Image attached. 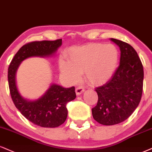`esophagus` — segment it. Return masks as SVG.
Returning a JSON list of instances; mask_svg holds the SVG:
<instances>
[{"label":"esophagus","instance_id":"obj_1","mask_svg":"<svg viewBox=\"0 0 152 152\" xmlns=\"http://www.w3.org/2000/svg\"><path fill=\"white\" fill-rule=\"evenodd\" d=\"M85 91V89H84L82 87H78L76 88L75 89V92H76V94L77 95V96H79V95L81 94Z\"/></svg>","mask_w":152,"mask_h":152}]
</instances>
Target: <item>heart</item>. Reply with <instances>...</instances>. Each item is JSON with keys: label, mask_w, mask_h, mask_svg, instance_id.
Masks as SVG:
<instances>
[{"label": "heart", "mask_w": 152, "mask_h": 152, "mask_svg": "<svg viewBox=\"0 0 152 152\" xmlns=\"http://www.w3.org/2000/svg\"><path fill=\"white\" fill-rule=\"evenodd\" d=\"M119 50L114 44L94 43L73 47L66 53L67 61H60V70L69 81L75 82L84 72L93 85L106 84L113 77L119 62Z\"/></svg>", "instance_id": "obj_1"}]
</instances>
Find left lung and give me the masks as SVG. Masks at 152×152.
<instances>
[{
	"label": "left lung",
	"instance_id": "left-lung-1",
	"mask_svg": "<svg viewBox=\"0 0 152 152\" xmlns=\"http://www.w3.org/2000/svg\"><path fill=\"white\" fill-rule=\"evenodd\" d=\"M110 39L120 48V64L113 77L96 88L98 102L91 110L94 119L104 125L128 119L139 105L143 89V66L136 50L124 42Z\"/></svg>",
	"mask_w": 152,
	"mask_h": 152
}]
</instances>
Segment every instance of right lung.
Returning <instances> with one entry per match:
<instances>
[{
  "label": "right lung",
  "mask_w": 152,
  "mask_h": 152,
  "mask_svg": "<svg viewBox=\"0 0 152 152\" xmlns=\"http://www.w3.org/2000/svg\"><path fill=\"white\" fill-rule=\"evenodd\" d=\"M61 45L62 39L34 42L24 45L15 55L7 72L10 92L15 106L28 121L43 128H56L65 121L67 103L76 98L75 87L64 88L51 84L42 96L35 100H29L24 98L18 90L16 73L25 59L53 56Z\"/></svg>",
  "instance_id": "1"
}]
</instances>
